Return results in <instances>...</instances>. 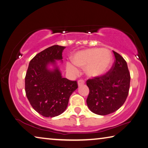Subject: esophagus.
Here are the masks:
<instances>
[{
    "mask_svg": "<svg viewBox=\"0 0 148 148\" xmlns=\"http://www.w3.org/2000/svg\"><path fill=\"white\" fill-rule=\"evenodd\" d=\"M84 80L83 79H80L78 81V85L80 86H82V85H83L84 84Z\"/></svg>",
    "mask_w": 148,
    "mask_h": 148,
    "instance_id": "obj_1",
    "label": "esophagus"
}]
</instances>
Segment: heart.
<instances>
[{
	"instance_id": "obj_1",
	"label": "heart",
	"mask_w": 148,
	"mask_h": 148,
	"mask_svg": "<svg viewBox=\"0 0 148 148\" xmlns=\"http://www.w3.org/2000/svg\"><path fill=\"white\" fill-rule=\"evenodd\" d=\"M72 63L67 64V71L76 74L78 73L77 67H85L89 76L101 75L107 71L112 62V54L105 49H88L77 53L72 58Z\"/></svg>"
}]
</instances>
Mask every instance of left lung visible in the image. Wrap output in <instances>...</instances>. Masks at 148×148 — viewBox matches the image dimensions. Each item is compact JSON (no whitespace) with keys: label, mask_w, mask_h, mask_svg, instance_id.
Returning a JSON list of instances; mask_svg holds the SVG:
<instances>
[{"label":"left lung","mask_w":148,"mask_h":148,"mask_svg":"<svg viewBox=\"0 0 148 148\" xmlns=\"http://www.w3.org/2000/svg\"><path fill=\"white\" fill-rule=\"evenodd\" d=\"M115 60L107 73L86 81L90 92L86 103L96 114L114 112L123 105L128 96L131 76L127 64L120 54L113 51Z\"/></svg>","instance_id":"1"}]
</instances>
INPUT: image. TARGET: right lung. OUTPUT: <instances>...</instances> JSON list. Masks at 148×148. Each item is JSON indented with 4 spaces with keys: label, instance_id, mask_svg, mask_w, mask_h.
I'll return each mask as SVG.
<instances>
[{
    "label": "right lung",
    "instance_id": "right-lung-1",
    "mask_svg": "<svg viewBox=\"0 0 148 148\" xmlns=\"http://www.w3.org/2000/svg\"><path fill=\"white\" fill-rule=\"evenodd\" d=\"M66 47L53 45L31 60L25 76L26 95L36 112L55 117L66 109L70 95L78 88L77 81L62 78L58 69L49 71L47 65L62 59Z\"/></svg>",
    "mask_w": 148,
    "mask_h": 148
}]
</instances>
